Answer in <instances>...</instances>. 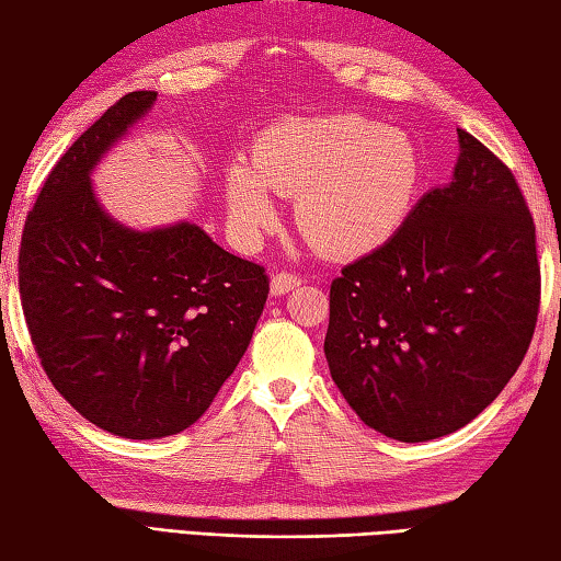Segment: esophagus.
<instances>
[{
  "instance_id": "obj_1",
  "label": "esophagus",
  "mask_w": 561,
  "mask_h": 561,
  "mask_svg": "<svg viewBox=\"0 0 561 561\" xmlns=\"http://www.w3.org/2000/svg\"><path fill=\"white\" fill-rule=\"evenodd\" d=\"M301 284V279L297 274H289V272H277L272 277V294L274 297H282V294H289L291 289H297Z\"/></svg>"
}]
</instances>
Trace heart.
<instances>
[{"instance_id": "heart-1", "label": "heart", "mask_w": 561, "mask_h": 561, "mask_svg": "<svg viewBox=\"0 0 561 561\" xmlns=\"http://www.w3.org/2000/svg\"><path fill=\"white\" fill-rule=\"evenodd\" d=\"M421 180L411 138L358 113L287 118L262 130L252 160L225 170L227 210L252 244L277 222L272 195L297 201V225L331 257H358L391 240Z\"/></svg>"}]
</instances>
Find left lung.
<instances>
[{
  "mask_svg": "<svg viewBox=\"0 0 561 561\" xmlns=\"http://www.w3.org/2000/svg\"><path fill=\"white\" fill-rule=\"evenodd\" d=\"M450 185L331 282L324 354L341 396L386 438L455 433L495 401L539 311L535 222L512 170L458 130Z\"/></svg>",
  "mask_w": 561,
  "mask_h": 561,
  "instance_id": "obj_1",
  "label": "left lung"
}]
</instances>
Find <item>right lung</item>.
Returning <instances> with one entry per match:
<instances>
[{
  "mask_svg": "<svg viewBox=\"0 0 561 561\" xmlns=\"http://www.w3.org/2000/svg\"><path fill=\"white\" fill-rule=\"evenodd\" d=\"M133 91L46 178L26 215L19 294L49 381L87 421L130 440L193 425L244 356L270 294L264 267L193 222L130 230L91 170L153 108Z\"/></svg>",
  "mask_w": 561,
  "mask_h": 561,
  "instance_id": "obj_1",
  "label": "right lung"
}]
</instances>
